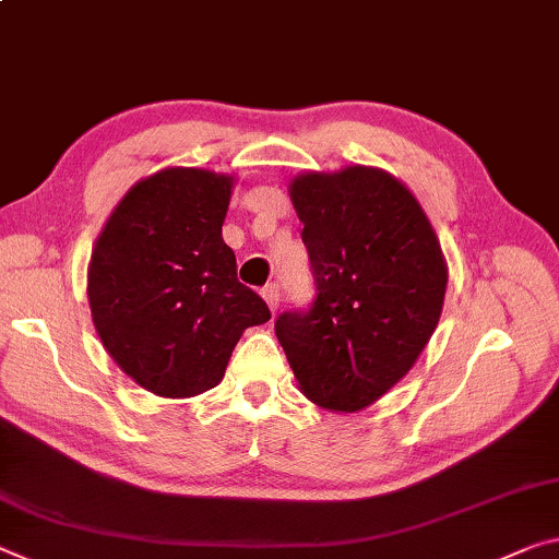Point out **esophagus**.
Segmentation results:
<instances>
[{"label": "esophagus", "instance_id": "obj_1", "mask_svg": "<svg viewBox=\"0 0 559 559\" xmlns=\"http://www.w3.org/2000/svg\"><path fill=\"white\" fill-rule=\"evenodd\" d=\"M262 297H264V302L270 305V309H277V305H280V285H267L262 289Z\"/></svg>", "mask_w": 559, "mask_h": 559}]
</instances>
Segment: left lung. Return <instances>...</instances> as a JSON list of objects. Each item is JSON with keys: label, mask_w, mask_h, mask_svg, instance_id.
<instances>
[{"label": "left lung", "mask_w": 559, "mask_h": 559, "mask_svg": "<svg viewBox=\"0 0 559 559\" xmlns=\"http://www.w3.org/2000/svg\"><path fill=\"white\" fill-rule=\"evenodd\" d=\"M317 297L274 332L307 400L359 412L405 377L440 322L448 262L432 222L390 171L349 165L289 182Z\"/></svg>", "instance_id": "1"}]
</instances>
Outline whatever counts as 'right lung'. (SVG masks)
<instances>
[{
	"instance_id": "add662e5",
	"label": "right lung",
	"mask_w": 559,
	"mask_h": 559,
	"mask_svg": "<svg viewBox=\"0 0 559 559\" xmlns=\"http://www.w3.org/2000/svg\"><path fill=\"white\" fill-rule=\"evenodd\" d=\"M235 177L167 167L130 187L87 270L92 322L127 377L159 397L217 388L247 328L270 320L222 239Z\"/></svg>"
}]
</instances>
